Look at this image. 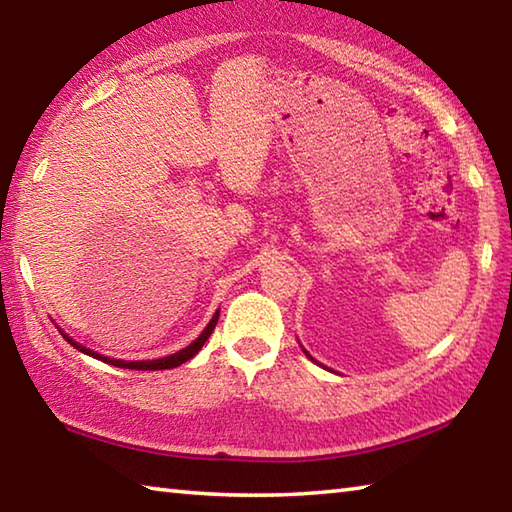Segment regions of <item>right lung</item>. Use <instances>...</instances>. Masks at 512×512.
Masks as SVG:
<instances>
[{
    "mask_svg": "<svg viewBox=\"0 0 512 512\" xmlns=\"http://www.w3.org/2000/svg\"><path fill=\"white\" fill-rule=\"evenodd\" d=\"M217 320H219V311L212 315V320H210V324L206 329H203V333L201 336L192 342V345H188L185 349H181V351H176V353H172V356H165V358H159V360H138V362H127V360H116V358H107V356H100V353H96V351H91V349H87V347H82V345H78V342H73V338H69L67 333H62V338L69 342V345H73L76 347L78 351H82V353H87V356H94V358H98V360H102V362H107V365H114V367H125V369H138V371H156V369H172V367H179V365H183V362H188L192 356H197V353L201 351V347L206 345V340L210 338V333L215 331V327H217Z\"/></svg>",
    "mask_w": 512,
    "mask_h": 512,
    "instance_id": "add662e5",
    "label": "right lung"
}]
</instances>
